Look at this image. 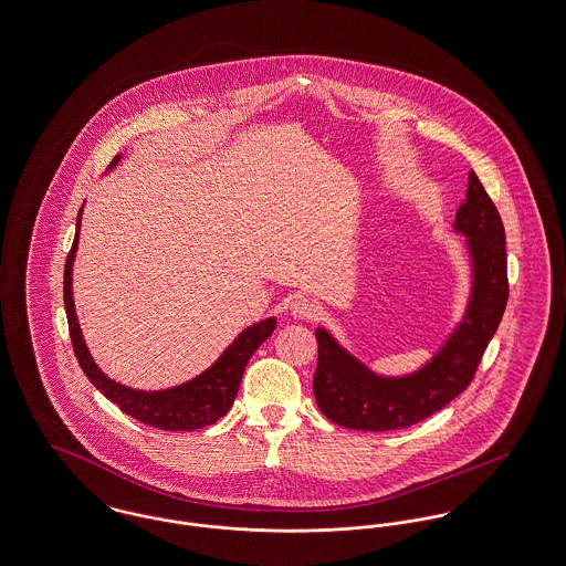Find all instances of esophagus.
Here are the masks:
<instances>
[{
    "mask_svg": "<svg viewBox=\"0 0 566 566\" xmlns=\"http://www.w3.org/2000/svg\"><path fill=\"white\" fill-rule=\"evenodd\" d=\"M291 314L301 321H314L321 316V305H318V301H314L307 295H301L291 303Z\"/></svg>",
    "mask_w": 566,
    "mask_h": 566,
    "instance_id": "esophagus-1",
    "label": "esophagus"
}]
</instances>
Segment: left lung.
I'll list each match as a JSON object with an SVG mask.
<instances>
[{
  "label": "left lung",
  "instance_id": "8db88e82",
  "mask_svg": "<svg viewBox=\"0 0 566 566\" xmlns=\"http://www.w3.org/2000/svg\"><path fill=\"white\" fill-rule=\"evenodd\" d=\"M453 229L465 234L472 289L462 323L432 361L408 376H380L344 350L327 329H316L314 398L333 423L361 432L403 430L442 410L470 385L509 300L504 227L472 170Z\"/></svg>",
  "mask_w": 566,
  "mask_h": 566
}]
</instances>
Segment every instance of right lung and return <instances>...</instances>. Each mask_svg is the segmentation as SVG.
<instances>
[{
	"label": "right lung",
	"instance_id": "1",
	"mask_svg": "<svg viewBox=\"0 0 566 566\" xmlns=\"http://www.w3.org/2000/svg\"><path fill=\"white\" fill-rule=\"evenodd\" d=\"M119 158L122 156H115L108 168L115 167ZM81 213H83V207L76 218V234H74L66 259V269H64V305H66L70 339H72V348L78 359V366L104 398L117 403L126 415H130L140 423H147L167 432H190V430L213 426L218 419H222L231 410L234 396L241 385L243 369L248 366L250 357L254 355V350L275 329V318H265L243 329L234 337L233 344L218 357L213 366L207 367L197 378L179 387L163 389V391H140V389H130L126 385L111 380L101 367L96 366L94 357L87 350V344L83 339L78 318L74 312V300H72V263L78 245Z\"/></svg>",
	"mask_w": 566,
	"mask_h": 566
}]
</instances>
